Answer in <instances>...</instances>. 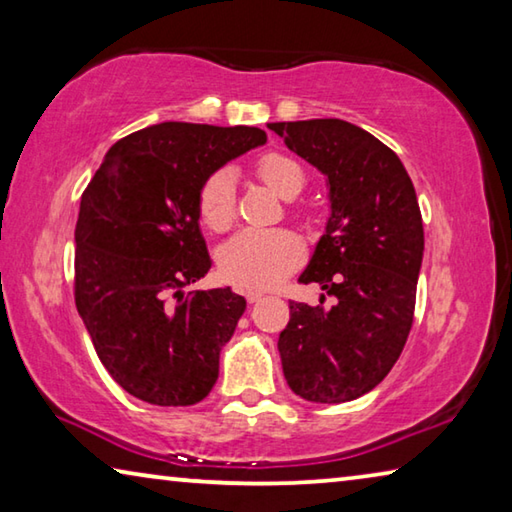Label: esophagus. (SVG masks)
I'll list each match as a JSON object with an SVG mask.
<instances>
[{
    "label": "esophagus",
    "mask_w": 512,
    "mask_h": 512,
    "mask_svg": "<svg viewBox=\"0 0 512 512\" xmlns=\"http://www.w3.org/2000/svg\"><path fill=\"white\" fill-rule=\"evenodd\" d=\"M257 300H262V293H259V291H248V293H246V302H248V305H253V302H257Z\"/></svg>",
    "instance_id": "1"
}]
</instances>
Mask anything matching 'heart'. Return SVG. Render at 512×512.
Segmentation results:
<instances>
[{
  "label": "heart",
  "instance_id": "heart-1",
  "mask_svg": "<svg viewBox=\"0 0 512 512\" xmlns=\"http://www.w3.org/2000/svg\"><path fill=\"white\" fill-rule=\"evenodd\" d=\"M255 176L282 198H296L307 185L302 162L284 151H268L255 160ZM198 219L212 232L228 230L237 216L232 173L219 169L203 180L196 196ZM305 257L302 241L289 230H244L225 241L219 268L241 289H268L284 280Z\"/></svg>",
  "mask_w": 512,
  "mask_h": 512
}]
</instances>
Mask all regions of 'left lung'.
Here are the masks:
<instances>
[{
	"mask_svg": "<svg viewBox=\"0 0 512 512\" xmlns=\"http://www.w3.org/2000/svg\"><path fill=\"white\" fill-rule=\"evenodd\" d=\"M293 153L327 176L329 214L302 284L334 305L289 302L277 341L284 379L302 400L350 402L372 391L400 359L415 311L424 230L413 183L375 135L343 119L268 124Z\"/></svg>",
	"mask_w": 512,
	"mask_h": 512,
	"instance_id": "1",
	"label": "left lung"
}]
</instances>
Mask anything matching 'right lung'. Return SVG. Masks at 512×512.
<instances>
[{
    "label": "right lung",
    "instance_id": "right-lung-1",
    "mask_svg": "<svg viewBox=\"0 0 512 512\" xmlns=\"http://www.w3.org/2000/svg\"><path fill=\"white\" fill-rule=\"evenodd\" d=\"M266 142L262 128L164 121L119 140L81 196L74 300L110 377L155 406L212 391L246 300L185 287L210 271L196 196L225 162Z\"/></svg>",
    "mask_w": 512,
    "mask_h": 512
}]
</instances>
